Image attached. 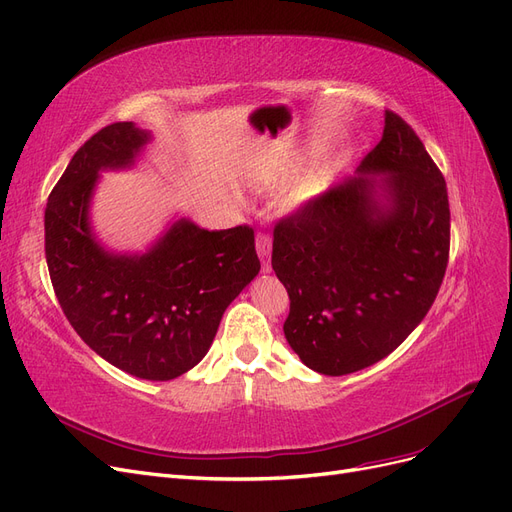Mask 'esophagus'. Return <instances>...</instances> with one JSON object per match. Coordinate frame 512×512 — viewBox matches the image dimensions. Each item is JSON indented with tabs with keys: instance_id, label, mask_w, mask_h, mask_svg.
<instances>
[{
	"instance_id": "1",
	"label": "esophagus",
	"mask_w": 512,
	"mask_h": 512,
	"mask_svg": "<svg viewBox=\"0 0 512 512\" xmlns=\"http://www.w3.org/2000/svg\"><path fill=\"white\" fill-rule=\"evenodd\" d=\"M271 248H273V239L267 233H258L256 235V252L262 262V271L271 273Z\"/></svg>"
}]
</instances>
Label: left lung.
<instances>
[{
    "label": "left lung",
    "mask_w": 512,
    "mask_h": 512,
    "mask_svg": "<svg viewBox=\"0 0 512 512\" xmlns=\"http://www.w3.org/2000/svg\"><path fill=\"white\" fill-rule=\"evenodd\" d=\"M447 254L445 180L416 132L386 111L357 174L273 231L271 264L290 294L285 340L325 376L378 363L431 309Z\"/></svg>",
    "instance_id": "obj_1"
}]
</instances>
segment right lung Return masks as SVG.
<instances>
[{
	"label": "right lung",
	"mask_w": 512,
	"mask_h": 512,
	"mask_svg": "<svg viewBox=\"0 0 512 512\" xmlns=\"http://www.w3.org/2000/svg\"><path fill=\"white\" fill-rule=\"evenodd\" d=\"M153 140L134 121L96 132L48 197L46 260L73 330L121 372L166 382L195 367L227 306L260 271L254 231L168 224L145 252H115L92 227L102 172L130 170Z\"/></svg>",
	"instance_id": "obj_1"
}]
</instances>
